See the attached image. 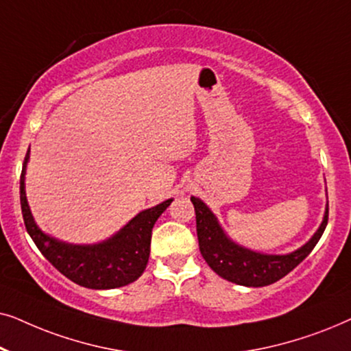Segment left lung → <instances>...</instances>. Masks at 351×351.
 I'll return each instance as SVG.
<instances>
[{
    "instance_id": "1",
    "label": "left lung",
    "mask_w": 351,
    "mask_h": 351,
    "mask_svg": "<svg viewBox=\"0 0 351 351\" xmlns=\"http://www.w3.org/2000/svg\"><path fill=\"white\" fill-rule=\"evenodd\" d=\"M191 203L195 206L196 233H198L201 256L223 280L247 287L273 285L294 270L313 251L321 234L324 233L326 225H328L329 209L326 204L323 222L304 246L287 254H263L234 243L225 233L215 214L208 208L204 201L191 196Z\"/></svg>"
}]
</instances>
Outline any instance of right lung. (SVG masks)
Listing matches in <instances>:
<instances>
[{"label": "right lung", "mask_w": 351, "mask_h": 351, "mask_svg": "<svg viewBox=\"0 0 351 351\" xmlns=\"http://www.w3.org/2000/svg\"><path fill=\"white\" fill-rule=\"evenodd\" d=\"M28 150L21 176V206L27 232L43 256L76 285L89 289H114L131 285L145 270L150 257L152 230L172 198L138 213L112 237L94 244L60 241L38 227L25 193Z\"/></svg>", "instance_id": "add662e5"}]
</instances>
